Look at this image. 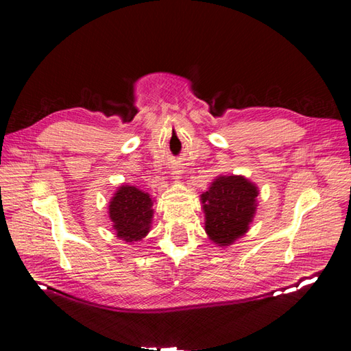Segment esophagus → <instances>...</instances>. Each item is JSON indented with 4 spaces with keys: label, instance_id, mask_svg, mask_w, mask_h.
Listing matches in <instances>:
<instances>
[{
    "label": "esophagus",
    "instance_id": "34e87169",
    "mask_svg": "<svg viewBox=\"0 0 351 351\" xmlns=\"http://www.w3.org/2000/svg\"><path fill=\"white\" fill-rule=\"evenodd\" d=\"M180 174H182V173H180L178 169H176V171H173V177H174V178H178V177H180Z\"/></svg>",
    "mask_w": 351,
    "mask_h": 351
}]
</instances>
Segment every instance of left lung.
Returning <instances> with one entry per match:
<instances>
[{
	"label": "left lung",
	"mask_w": 351,
	"mask_h": 351,
	"mask_svg": "<svg viewBox=\"0 0 351 351\" xmlns=\"http://www.w3.org/2000/svg\"><path fill=\"white\" fill-rule=\"evenodd\" d=\"M258 189L240 176L218 177L202 195L205 230L218 246H228L249 230L256 210Z\"/></svg>",
	"instance_id": "obj_1"
}]
</instances>
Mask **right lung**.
Listing matches in <instances>:
<instances>
[{
	"mask_svg": "<svg viewBox=\"0 0 351 351\" xmlns=\"http://www.w3.org/2000/svg\"><path fill=\"white\" fill-rule=\"evenodd\" d=\"M152 199L133 186H121L110 202V218L117 237L124 241L143 239L152 222Z\"/></svg>",
	"mask_w": 351,
	"mask_h": 351,
	"instance_id": "1",
	"label": "right lung"
}]
</instances>
